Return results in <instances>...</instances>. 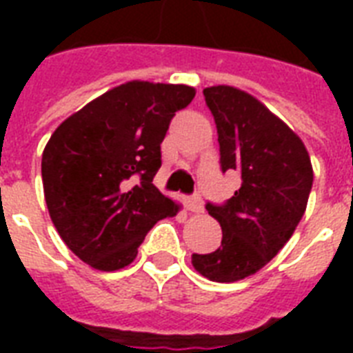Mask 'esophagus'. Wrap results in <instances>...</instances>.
I'll list each match as a JSON object with an SVG mask.
<instances>
[{
  "mask_svg": "<svg viewBox=\"0 0 353 353\" xmlns=\"http://www.w3.org/2000/svg\"><path fill=\"white\" fill-rule=\"evenodd\" d=\"M187 209L190 212H201L203 210V198L199 194H192L187 198Z\"/></svg>",
  "mask_w": 353,
  "mask_h": 353,
  "instance_id": "34e87169",
  "label": "esophagus"
}]
</instances>
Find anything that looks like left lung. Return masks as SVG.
<instances>
[{
    "mask_svg": "<svg viewBox=\"0 0 353 353\" xmlns=\"http://www.w3.org/2000/svg\"><path fill=\"white\" fill-rule=\"evenodd\" d=\"M203 95L221 172L236 170L241 185L225 203L205 205L223 238L216 251L192 254V265L209 280L236 282L262 269L295 232L312 192V161L299 135L249 93L212 85Z\"/></svg>",
    "mask_w": 353,
    "mask_h": 353,
    "instance_id": "1",
    "label": "left lung"
}]
</instances>
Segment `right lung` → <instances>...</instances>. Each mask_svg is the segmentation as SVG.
<instances>
[{"instance_id":"obj_1","label":"right lung","mask_w":353,"mask_h":353,"mask_svg":"<svg viewBox=\"0 0 353 353\" xmlns=\"http://www.w3.org/2000/svg\"><path fill=\"white\" fill-rule=\"evenodd\" d=\"M194 95L190 85L133 80L54 130L41 155L43 194L58 234L82 262L124 268L150 229L177 214L154 177L170 121Z\"/></svg>"}]
</instances>
